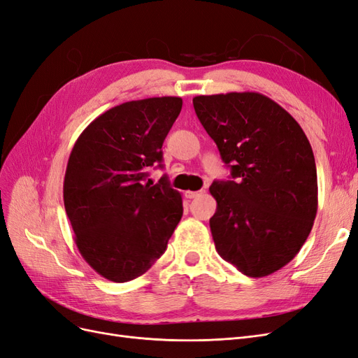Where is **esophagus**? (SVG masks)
I'll use <instances>...</instances> for the list:
<instances>
[{
  "instance_id": "1",
  "label": "esophagus",
  "mask_w": 358,
  "mask_h": 358,
  "mask_svg": "<svg viewBox=\"0 0 358 358\" xmlns=\"http://www.w3.org/2000/svg\"><path fill=\"white\" fill-rule=\"evenodd\" d=\"M204 191H185V197L187 199H197L199 196H201V194H203Z\"/></svg>"
}]
</instances>
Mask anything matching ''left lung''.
<instances>
[{"instance_id": "8db88e82", "label": "left lung", "mask_w": 358, "mask_h": 358, "mask_svg": "<svg viewBox=\"0 0 358 358\" xmlns=\"http://www.w3.org/2000/svg\"><path fill=\"white\" fill-rule=\"evenodd\" d=\"M201 125L231 170L215 180L210 231L218 254L239 272L263 278L297 255L318 209L315 158L285 109L258 92L192 99Z\"/></svg>"}]
</instances>
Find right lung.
I'll list each match as a JSON object with an SVG mask.
<instances>
[{"mask_svg":"<svg viewBox=\"0 0 358 358\" xmlns=\"http://www.w3.org/2000/svg\"><path fill=\"white\" fill-rule=\"evenodd\" d=\"M182 109L179 96H154L112 107L76 140L64 178V206L79 252L113 282L143 275L164 254L179 224L180 192L166 178L162 143Z\"/></svg>","mask_w":358,"mask_h":358,"instance_id":"obj_1","label":"right lung"}]
</instances>
